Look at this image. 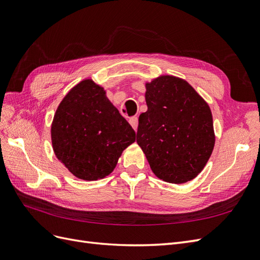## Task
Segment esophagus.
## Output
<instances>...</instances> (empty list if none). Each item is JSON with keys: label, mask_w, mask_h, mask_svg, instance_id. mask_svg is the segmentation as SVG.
Listing matches in <instances>:
<instances>
[{"label": "esophagus", "mask_w": 260, "mask_h": 260, "mask_svg": "<svg viewBox=\"0 0 260 260\" xmlns=\"http://www.w3.org/2000/svg\"><path fill=\"white\" fill-rule=\"evenodd\" d=\"M128 122H129V124L132 125V127L135 129V131H137V127H138V119L136 118V116H133V118H131L129 120H128Z\"/></svg>", "instance_id": "esophagus-1"}]
</instances>
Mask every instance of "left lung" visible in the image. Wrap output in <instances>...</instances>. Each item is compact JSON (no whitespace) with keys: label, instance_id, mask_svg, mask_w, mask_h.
<instances>
[{"label":"left lung","instance_id":"obj_1","mask_svg":"<svg viewBox=\"0 0 260 260\" xmlns=\"http://www.w3.org/2000/svg\"><path fill=\"white\" fill-rule=\"evenodd\" d=\"M145 98L136 139L153 174L176 185L194 179L215 146L211 108L186 80L169 74L146 82Z\"/></svg>","mask_w":260,"mask_h":260}]
</instances>
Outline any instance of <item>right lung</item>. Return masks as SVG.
Instances as JSON below:
<instances>
[{
    "label": "right lung",
    "instance_id": "add662e5",
    "mask_svg": "<svg viewBox=\"0 0 260 260\" xmlns=\"http://www.w3.org/2000/svg\"><path fill=\"white\" fill-rule=\"evenodd\" d=\"M56 157L75 177L103 179L115 169L135 132L91 79L74 85L62 98L51 126Z\"/></svg>",
    "mask_w": 260,
    "mask_h": 260
}]
</instances>
